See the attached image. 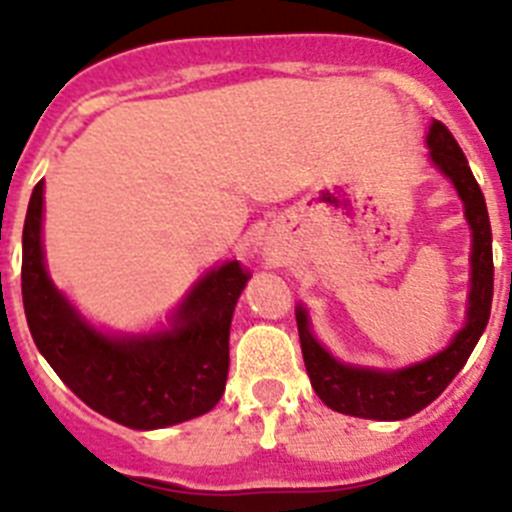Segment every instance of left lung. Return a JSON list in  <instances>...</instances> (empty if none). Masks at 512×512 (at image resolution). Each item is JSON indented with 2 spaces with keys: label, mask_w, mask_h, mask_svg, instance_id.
Returning <instances> with one entry per match:
<instances>
[{
  "label": "left lung",
  "mask_w": 512,
  "mask_h": 512,
  "mask_svg": "<svg viewBox=\"0 0 512 512\" xmlns=\"http://www.w3.org/2000/svg\"><path fill=\"white\" fill-rule=\"evenodd\" d=\"M428 148L433 164L454 182L472 228V292H469L467 325L456 333L451 346L443 348L433 359L400 372H379V369L346 366L333 359L310 333L305 310L297 307L302 359L310 374L312 390L336 413L372 420H402L415 415L425 405H431L461 372V366L467 364L490 320L495 266H492V228L485 194L469 169L467 156L443 122L436 120L431 125Z\"/></svg>",
  "instance_id": "left-lung-1"
}]
</instances>
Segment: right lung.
<instances>
[{
    "instance_id": "right-lung-1",
    "label": "right lung",
    "mask_w": 512,
    "mask_h": 512,
    "mask_svg": "<svg viewBox=\"0 0 512 512\" xmlns=\"http://www.w3.org/2000/svg\"><path fill=\"white\" fill-rule=\"evenodd\" d=\"M43 182L35 184L22 228V305L45 361L79 400L104 418L151 431L205 415L228 379V338L235 302L251 279L238 261L210 271L156 336L110 338L79 312L45 274Z\"/></svg>"
}]
</instances>
